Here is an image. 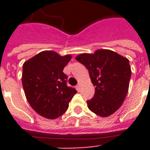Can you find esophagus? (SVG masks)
<instances>
[{"instance_id":"esophagus-1","label":"esophagus","mask_w":150,"mask_h":150,"mask_svg":"<svg viewBox=\"0 0 150 150\" xmlns=\"http://www.w3.org/2000/svg\"><path fill=\"white\" fill-rule=\"evenodd\" d=\"M75 89H77V91H79V90H80V85L78 84L77 86H75Z\"/></svg>"}]
</instances>
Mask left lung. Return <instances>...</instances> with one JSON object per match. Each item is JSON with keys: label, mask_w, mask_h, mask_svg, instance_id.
Returning a JSON list of instances; mask_svg holds the SVG:
<instances>
[{"label": "left lung", "mask_w": 150, "mask_h": 150, "mask_svg": "<svg viewBox=\"0 0 150 150\" xmlns=\"http://www.w3.org/2000/svg\"><path fill=\"white\" fill-rule=\"evenodd\" d=\"M75 59L86 66L96 86L93 97L87 100L89 109L103 117L114 114L128 93L132 75L129 61L110 50L79 54Z\"/></svg>", "instance_id": "left-lung-1"}]
</instances>
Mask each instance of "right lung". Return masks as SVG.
Instances as JSON below:
<instances>
[{
  "mask_svg": "<svg viewBox=\"0 0 150 150\" xmlns=\"http://www.w3.org/2000/svg\"><path fill=\"white\" fill-rule=\"evenodd\" d=\"M70 54L60 56L51 50L42 51L23 64L22 82L33 109L41 116L55 119L64 114L77 91L67 86L64 68Z\"/></svg>",
  "mask_w": 150,
  "mask_h": 150,
  "instance_id": "1",
  "label": "right lung"
}]
</instances>
